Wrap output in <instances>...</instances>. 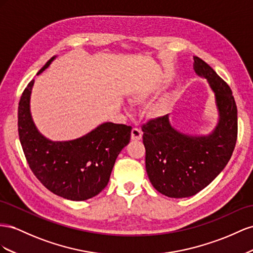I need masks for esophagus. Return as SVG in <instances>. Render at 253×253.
<instances>
[{
  "label": "esophagus",
  "mask_w": 253,
  "mask_h": 253,
  "mask_svg": "<svg viewBox=\"0 0 253 253\" xmlns=\"http://www.w3.org/2000/svg\"><path fill=\"white\" fill-rule=\"evenodd\" d=\"M143 132L141 131V129L139 128H132L131 130V140L132 141H139L142 139Z\"/></svg>",
  "instance_id": "obj_1"
}]
</instances>
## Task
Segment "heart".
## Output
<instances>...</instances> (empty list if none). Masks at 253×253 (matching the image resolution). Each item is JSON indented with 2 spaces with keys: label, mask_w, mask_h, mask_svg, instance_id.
Returning a JSON list of instances; mask_svg holds the SVG:
<instances>
[{
  "label": "heart",
  "mask_w": 253,
  "mask_h": 253,
  "mask_svg": "<svg viewBox=\"0 0 253 253\" xmlns=\"http://www.w3.org/2000/svg\"><path fill=\"white\" fill-rule=\"evenodd\" d=\"M147 98V93L143 90H139L133 93V99L136 100V102H143V100H145ZM168 103L163 100V102H160L156 104L153 109H151V113L154 115H162L165 111L168 110Z\"/></svg>",
  "instance_id": "1"
}]
</instances>
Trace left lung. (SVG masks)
Segmentation results:
<instances>
[{"label": "left lung", "mask_w": 253, "mask_h": 253, "mask_svg": "<svg viewBox=\"0 0 253 253\" xmlns=\"http://www.w3.org/2000/svg\"><path fill=\"white\" fill-rule=\"evenodd\" d=\"M193 68L215 94L218 123L208 135H189L170 125L169 114L142 126L145 165L155 189L170 198L191 197L204 190L229 162L237 139V108L230 86L199 57Z\"/></svg>", "instance_id": "left-lung-1"}]
</instances>
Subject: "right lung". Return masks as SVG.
<instances>
[{
    "instance_id": "add662e5",
    "label": "right lung",
    "mask_w": 253,
    "mask_h": 253,
    "mask_svg": "<svg viewBox=\"0 0 253 253\" xmlns=\"http://www.w3.org/2000/svg\"><path fill=\"white\" fill-rule=\"evenodd\" d=\"M34 82L23 91L18 108L19 138L32 171L47 190L60 197L82 201L96 196L109 182L115 160L130 141L131 126L107 122L82 138L50 141L39 132L32 119Z\"/></svg>"
}]
</instances>
